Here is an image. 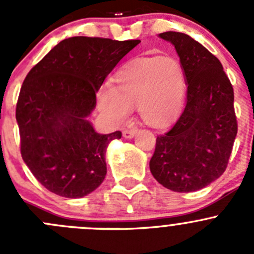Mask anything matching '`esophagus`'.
Segmentation results:
<instances>
[{
    "instance_id": "obj_1",
    "label": "esophagus",
    "mask_w": 254,
    "mask_h": 254,
    "mask_svg": "<svg viewBox=\"0 0 254 254\" xmlns=\"http://www.w3.org/2000/svg\"><path fill=\"white\" fill-rule=\"evenodd\" d=\"M137 129L136 127H132V129H125L124 131H123V136L125 137V139H131V137H134V135L136 134Z\"/></svg>"
}]
</instances>
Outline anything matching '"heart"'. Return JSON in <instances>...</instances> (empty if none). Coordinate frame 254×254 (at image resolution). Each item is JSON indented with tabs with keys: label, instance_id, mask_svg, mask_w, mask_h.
Returning a JSON list of instances; mask_svg holds the SVG:
<instances>
[{
	"label": "heart",
	"instance_id": "1",
	"mask_svg": "<svg viewBox=\"0 0 254 254\" xmlns=\"http://www.w3.org/2000/svg\"><path fill=\"white\" fill-rule=\"evenodd\" d=\"M187 91L186 72L175 58H146L132 61L113 77L112 88L97 96L99 109L114 123H123L130 109L151 127H165L177 117Z\"/></svg>",
	"mask_w": 254,
	"mask_h": 254
}]
</instances>
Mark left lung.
Listing matches in <instances>:
<instances>
[{"instance_id":"1","label":"left lung","mask_w":254,"mask_h":254,"mask_svg":"<svg viewBox=\"0 0 254 254\" xmlns=\"http://www.w3.org/2000/svg\"><path fill=\"white\" fill-rule=\"evenodd\" d=\"M186 72L187 103L167 132L158 135L150 160L156 181L178 193L209 186L225 172L237 135L234 88L221 63L184 33H161Z\"/></svg>"}]
</instances>
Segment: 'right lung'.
<instances>
[{
  "label": "right lung",
  "instance_id": "right-lung-1",
  "mask_svg": "<svg viewBox=\"0 0 254 254\" xmlns=\"http://www.w3.org/2000/svg\"><path fill=\"white\" fill-rule=\"evenodd\" d=\"M139 43L68 38L28 72L16 107L20 153L51 193L82 198L104 181L107 146L122 132L98 134L87 117L104 79Z\"/></svg>",
  "mask_w": 254,
  "mask_h": 254
}]
</instances>
